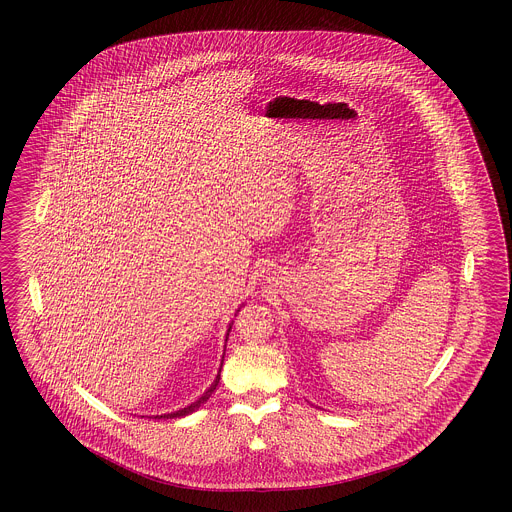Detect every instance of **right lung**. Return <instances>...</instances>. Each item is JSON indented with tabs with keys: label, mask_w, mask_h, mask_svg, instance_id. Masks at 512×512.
I'll return each mask as SVG.
<instances>
[{
	"label": "right lung",
	"mask_w": 512,
	"mask_h": 512,
	"mask_svg": "<svg viewBox=\"0 0 512 512\" xmlns=\"http://www.w3.org/2000/svg\"><path fill=\"white\" fill-rule=\"evenodd\" d=\"M240 311V309H238ZM230 330H232V322H230V326H228V330H226V341H228V334H230ZM222 361H224V355H222ZM219 380H220V368L219 372H217V376H215V380H213V384L205 390V393L197 399V401H194V403H190L188 407H184V409H178V411H174V413H167V414H157L155 418H182V416H188V414L195 413L209 397H211V393L213 391L217 390V386H219Z\"/></svg>",
	"instance_id": "obj_1"
}]
</instances>
